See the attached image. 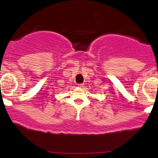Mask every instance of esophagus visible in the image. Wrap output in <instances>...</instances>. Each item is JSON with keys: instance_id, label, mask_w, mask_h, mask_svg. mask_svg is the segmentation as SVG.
I'll list each match as a JSON object with an SVG mask.
<instances>
[{"instance_id": "obj_1", "label": "esophagus", "mask_w": 158, "mask_h": 158, "mask_svg": "<svg viewBox=\"0 0 158 158\" xmlns=\"http://www.w3.org/2000/svg\"><path fill=\"white\" fill-rule=\"evenodd\" d=\"M78 85H79V87H83L84 86V83H81V84H78Z\"/></svg>"}]
</instances>
